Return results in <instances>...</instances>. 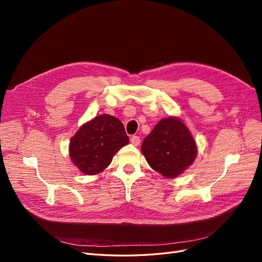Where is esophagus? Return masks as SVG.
Returning <instances> with one entry per match:
<instances>
[{"label":"esophagus","mask_w":262,"mask_h":262,"mask_svg":"<svg viewBox=\"0 0 262 262\" xmlns=\"http://www.w3.org/2000/svg\"><path fill=\"white\" fill-rule=\"evenodd\" d=\"M131 143L134 145V146H138L140 144V138L138 136H132L131 137Z\"/></svg>","instance_id":"obj_1"}]
</instances>
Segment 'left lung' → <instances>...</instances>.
Masks as SVG:
<instances>
[{
	"label": "left lung",
	"instance_id": "obj_1",
	"mask_svg": "<svg viewBox=\"0 0 262 262\" xmlns=\"http://www.w3.org/2000/svg\"><path fill=\"white\" fill-rule=\"evenodd\" d=\"M148 165L166 178H175L195 160L196 144L191 132L177 117L164 118L141 146Z\"/></svg>",
	"mask_w": 262,
	"mask_h": 262
}]
</instances>
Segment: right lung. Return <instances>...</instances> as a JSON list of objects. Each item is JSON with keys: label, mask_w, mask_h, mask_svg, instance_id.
I'll use <instances>...</instances> for the list:
<instances>
[{"label": "right lung", "mask_w": 262, "mask_h": 262, "mask_svg": "<svg viewBox=\"0 0 262 262\" xmlns=\"http://www.w3.org/2000/svg\"><path fill=\"white\" fill-rule=\"evenodd\" d=\"M128 143L122 122L114 116L100 115L84 123L71 139L70 157L85 175H96Z\"/></svg>", "instance_id": "obj_1"}]
</instances>
